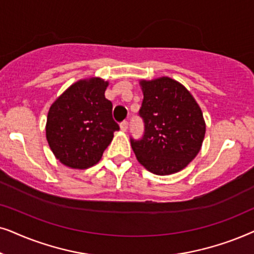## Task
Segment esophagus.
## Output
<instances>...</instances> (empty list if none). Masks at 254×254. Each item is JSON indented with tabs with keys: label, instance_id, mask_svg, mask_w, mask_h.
Here are the masks:
<instances>
[{
	"label": "esophagus",
	"instance_id": "esophagus-1",
	"mask_svg": "<svg viewBox=\"0 0 254 254\" xmlns=\"http://www.w3.org/2000/svg\"><path fill=\"white\" fill-rule=\"evenodd\" d=\"M127 127H129V123H127V121H124V122H122L121 123V125H120V127H121V130L123 131V132H125V131L127 130Z\"/></svg>",
	"mask_w": 254,
	"mask_h": 254
}]
</instances>
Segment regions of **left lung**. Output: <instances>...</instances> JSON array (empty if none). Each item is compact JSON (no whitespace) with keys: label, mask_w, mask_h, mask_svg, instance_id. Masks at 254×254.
<instances>
[{"label":"left lung","mask_w":254,"mask_h":254,"mask_svg":"<svg viewBox=\"0 0 254 254\" xmlns=\"http://www.w3.org/2000/svg\"><path fill=\"white\" fill-rule=\"evenodd\" d=\"M139 84L145 132L140 140L131 139V147L151 173H178L197 155L203 143L205 122L201 108L184 84L168 76L140 80Z\"/></svg>","instance_id":"8db88e82"}]
</instances>
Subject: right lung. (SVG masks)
<instances>
[{
  "label": "right lung",
  "mask_w": 254,
  "mask_h": 254,
  "mask_svg": "<svg viewBox=\"0 0 254 254\" xmlns=\"http://www.w3.org/2000/svg\"><path fill=\"white\" fill-rule=\"evenodd\" d=\"M101 77L76 81L52 103L47 114L46 139L54 157L67 167L86 170L96 165L120 130L113 103Z\"/></svg>",
  "instance_id": "add662e5"
}]
</instances>
